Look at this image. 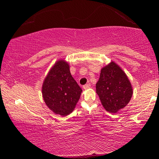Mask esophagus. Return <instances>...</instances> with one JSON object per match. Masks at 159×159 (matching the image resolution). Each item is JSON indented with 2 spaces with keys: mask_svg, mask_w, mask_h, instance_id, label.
<instances>
[{
  "mask_svg": "<svg viewBox=\"0 0 159 159\" xmlns=\"http://www.w3.org/2000/svg\"><path fill=\"white\" fill-rule=\"evenodd\" d=\"M83 89L85 90H88V88H90V84H85V85H83Z\"/></svg>",
  "mask_w": 159,
  "mask_h": 159,
  "instance_id": "obj_1",
  "label": "esophagus"
}]
</instances>
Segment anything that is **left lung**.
I'll list each match as a JSON object with an SVG mask.
<instances>
[{"mask_svg": "<svg viewBox=\"0 0 159 159\" xmlns=\"http://www.w3.org/2000/svg\"><path fill=\"white\" fill-rule=\"evenodd\" d=\"M96 93L106 111L115 114L129 103L133 91L127 75L116 63L111 61L101 69Z\"/></svg>", "mask_w": 159, "mask_h": 159, "instance_id": "1", "label": "left lung"}]
</instances>
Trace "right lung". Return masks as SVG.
<instances>
[{"instance_id": "add662e5", "label": "right lung", "mask_w": 159, "mask_h": 159, "mask_svg": "<svg viewBox=\"0 0 159 159\" xmlns=\"http://www.w3.org/2000/svg\"><path fill=\"white\" fill-rule=\"evenodd\" d=\"M81 93L70 73L69 63L64 60L56 61L42 85V95L48 108L61 116L69 115L74 110Z\"/></svg>"}]
</instances>
